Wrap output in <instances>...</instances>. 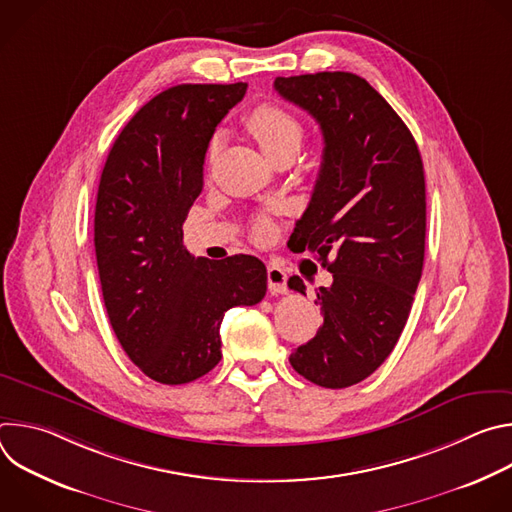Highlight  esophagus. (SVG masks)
Instances as JSON below:
<instances>
[{
	"instance_id": "34e87169",
	"label": "esophagus",
	"mask_w": 512,
	"mask_h": 512,
	"mask_svg": "<svg viewBox=\"0 0 512 512\" xmlns=\"http://www.w3.org/2000/svg\"><path fill=\"white\" fill-rule=\"evenodd\" d=\"M267 283L273 294H285L287 289V273L285 269L277 267V265H269L267 267Z\"/></svg>"
}]
</instances>
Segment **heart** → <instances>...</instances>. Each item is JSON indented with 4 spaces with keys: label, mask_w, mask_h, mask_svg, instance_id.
Listing matches in <instances>:
<instances>
[{
    "label": "heart",
    "mask_w": 512,
    "mask_h": 512,
    "mask_svg": "<svg viewBox=\"0 0 512 512\" xmlns=\"http://www.w3.org/2000/svg\"><path fill=\"white\" fill-rule=\"evenodd\" d=\"M247 127L261 145V150L273 160L279 162L281 158H296L302 139H304V125L302 121L283 107L265 103L251 111L247 117ZM218 137L210 143V158H214L218 150ZM257 237H265L271 231V223L261 218L255 227Z\"/></svg>",
    "instance_id": "heart-1"
}]
</instances>
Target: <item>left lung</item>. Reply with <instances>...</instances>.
<instances>
[{
  "label": "left lung",
  "instance_id": "8db88e82",
  "mask_svg": "<svg viewBox=\"0 0 512 512\" xmlns=\"http://www.w3.org/2000/svg\"><path fill=\"white\" fill-rule=\"evenodd\" d=\"M275 91L324 135L320 174L289 237L332 273L316 289L322 326L289 356L304 379L344 389L373 375L395 348L425 255V176L417 143L393 107L352 72L277 77ZM289 289L306 296L300 275Z\"/></svg>",
  "mask_w": 512,
  "mask_h": 512
}]
</instances>
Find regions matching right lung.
I'll use <instances>...</instances> for the list:
<instances>
[{
  "label": "right lung",
  "mask_w": 512,
  "mask_h": 512,
  "mask_svg": "<svg viewBox=\"0 0 512 512\" xmlns=\"http://www.w3.org/2000/svg\"><path fill=\"white\" fill-rule=\"evenodd\" d=\"M245 91L178 85L156 95L123 127L101 174L95 253L107 316L125 354L162 385L212 371L225 312L267 291L257 257L194 259L182 243L212 133Z\"/></svg>",
  "instance_id": "add662e5"
}]
</instances>
